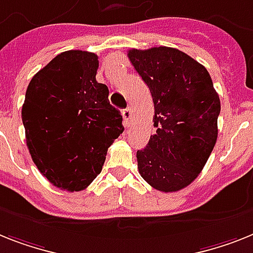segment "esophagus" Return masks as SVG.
Here are the masks:
<instances>
[{
	"mask_svg": "<svg viewBox=\"0 0 253 253\" xmlns=\"http://www.w3.org/2000/svg\"><path fill=\"white\" fill-rule=\"evenodd\" d=\"M123 119H124V125L125 126H129L130 124V119H131V110L130 108H125L123 111Z\"/></svg>",
	"mask_w": 253,
	"mask_h": 253,
	"instance_id": "obj_1",
	"label": "esophagus"
}]
</instances>
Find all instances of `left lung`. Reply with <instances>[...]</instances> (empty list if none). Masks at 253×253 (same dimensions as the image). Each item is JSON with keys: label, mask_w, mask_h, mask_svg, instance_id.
Instances as JSON below:
<instances>
[{"label": "left lung", "mask_w": 253, "mask_h": 253, "mask_svg": "<svg viewBox=\"0 0 253 253\" xmlns=\"http://www.w3.org/2000/svg\"><path fill=\"white\" fill-rule=\"evenodd\" d=\"M128 58L155 110L156 133L137 151L139 174L159 191H178L199 176L216 145L218 94L206 67L178 49H130Z\"/></svg>", "instance_id": "left-lung-1"}]
</instances>
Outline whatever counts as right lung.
<instances>
[{
    "label": "right lung",
    "instance_id": "right-lung-1",
    "mask_svg": "<svg viewBox=\"0 0 253 253\" xmlns=\"http://www.w3.org/2000/svg\"><path fill=\"white\" fill-rule=\"evenodd\" d=\"M98 64L94 53H60L32 77L22 108L33 163L54 186L71 193L93 182L124 131L108 87L95 80Z\"/></svg>",
    "mask_w": 253,
    "mask_h": 253
}]
</instances>
